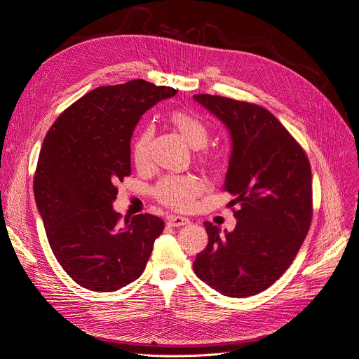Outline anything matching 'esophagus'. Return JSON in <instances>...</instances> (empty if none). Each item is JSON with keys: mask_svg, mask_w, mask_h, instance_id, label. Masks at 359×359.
Instances as JSON below:
<instances>
[{"mask_svg": "<svg viewBox=\"0 0 359 359\" xmlns=\"http://www.w3.org/2000/svg\"><path fill=\"white\" fill-rule=\"evenodd\" d=\"M191 221L188 217H183V216H175L171 215L167 217V224L170 226H183V225H188Z\"/></svg>", "mask_w": 359, "mask_h": 359, "instance_id": "obj_1", "label": "esophagus"}]
</instances>
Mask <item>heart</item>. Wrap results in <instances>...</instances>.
<instances>
[{"instance_id":"1","label":"heart","mask_w":359,"mask_h":359,"mask_svg":"<svg viewBox=\"0 0 359 359\" xmlns=\"http://www.w3.org/2000/svg\"><path fill=\"white\" fill-rule=\"evenodd\" d=\"M172 126L179 131L192 149H201L210 140V130L201 118L188 111H175L170 116ZM154 138V128H146L137 137L133 147V159L137 165H144L149 159L150 143ZM204 163L213 164V158L210 155H203ZM203 192V184L188 176H171L161 180L155 188L156 200L176 210H188L195 203L196 196Z\"/></svg>"}]
</instances>
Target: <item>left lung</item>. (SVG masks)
Returning <instances> with one entry per match:
<instances>
[{
    "label": "left lung",
    "mask_w": 359,
    "mask_h": 359,
    "mask_svg": "<svg viewBox=\"0 0 359 359\" xmlns=\"http://www.w3.org/2000/svg\"><path fill=\"white\" fill-rule=\"evenodd\" d=\"M228 128L233 143L224 189L234 200V231L204 222L209 243L194 271L226 297H250L270 287L292 264L309 233L311 170L303 147L257 104L198 94Z\"/></svg>",
    "instance_id": "obj_1"
}]
</instances>
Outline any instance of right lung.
<instances>
[{
    "label": "right lung",
    "instance_id": "1",
    "mask_svg": "<svg viewBox=\"0 0 359 359\" xmlns=\"http://www.w3.org/2000/svg\"><path fill=\"white\" fill-rule=\"evenodd\" d=\"M176 89L137 79L100 86L72 104L43 142L34 196L50 249L72 279L113 292L142 276L164 221L113 210L116 183L131 175V137L138 121Z\"/></svg>",
    "mask_w": 359,
    "mask_h": 359
}]
</instances>
